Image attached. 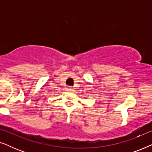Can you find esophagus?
Returning a JSON list of instances; mask_svg holds the SVG:
<instances>
[{
    "mask_svg": "<svg viewBox=\"0 0 152 152\" xmlns=\"http://www.w3.org/2000/svg\"><path fill=\"white\" fill-rule=\"evenodd\" d=\"M67 91H73V88H72V87H68Z\"/></svg>",
    "mask_w": 152,
    "mask_h": 152,
    "instance_id": "1",
    "label": "esophagus"
}]
</instances>
